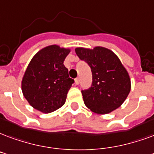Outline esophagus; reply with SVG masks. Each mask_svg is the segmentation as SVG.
I'll return each mask as SVG.
<instances>
[{
    "label": "esophagus",
    "instance_id": "34e87169",
    "mask_svg": "<svg viewBox=\"0 0 154 154\" xmlns=\"http://www.w3.org/2000/svg\"><path fill=\"white\" fill-rule=\"evenodd\" d=\"M79 83H80V80H79V78L77 77V78L75 79V84H76V85H78Z\"/></svg>",
    "mask_w": 154,
    "mask_h": 154
}]
</instances>
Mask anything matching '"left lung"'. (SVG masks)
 <instances>
[{"label": "left lung", "instance_id": "left-lung-1", "mask_svg": "<svg viewBox=\"0 0 154 154\" xmlns=\"http://www.w3.org/2000/svg\"><path fill=\"white\" fill-rule=\"evenodd\" d=\"M79 59L91 67L92 84L82 91L86 106L98 114H107L119 108L131 91V79L116 54L109 49H75Z\"/></svg>", "mask_w": 154, "mask_h": 154}]
</instances>
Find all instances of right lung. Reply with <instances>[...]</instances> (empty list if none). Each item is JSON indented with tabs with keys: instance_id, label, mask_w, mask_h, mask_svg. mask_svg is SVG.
<instances>
[{
	"instance_id": "1",
	"label": "right lung",
	"mask_w": 154,
	"mask_h": 154,
	"mask_svg": "<svg viewBox=\"0 0 154 154\" xmlns=\"http://www.w3.org/2000/svg\"><path fill=\"white\" fill-rule=\"evenodd\" d=\"M69 49L52 45L33 56L22 80V91L32 108L50 113L62 107L74 82L63 64Z\"/></svg>"
}]
</instances>
